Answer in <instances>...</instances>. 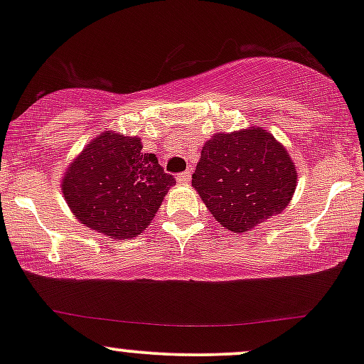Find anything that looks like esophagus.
<instances>
[{
    "label": "esophagus",
    "instance_id": "1",
    "mask_svg": "<svg viewBox=\"0 0 364 364\" xmlns=\"http://www.w3.org/2000/svg\"><path fill=\"white\" fill-rule=\"evenodd\" d=\"M177 181L181 182V183H189V181H191V171L186 170V171H182V173H178L177 175Z\"/></svg>",
    "mask_w": 364,
    "mask_h": 364
}]
</instances>
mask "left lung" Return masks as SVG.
<instances>
[{
  "instance_id": "obj_1",
  "label": "left lung",
  "mask_w": 364,
  "mask_h": 364,
  "mask_svg": "<svg viewBox=\"0 0 364 364\" xmlns=\"http://www.w3.org/2000/svg\"><path fill=\"white\" fill-rule=\"evenodd\" d=\"M193 186L225 229L246 232L287 208L296 171L274 136L250 128L218 134L203 146Z\"/></svg>"
}]
</instances>
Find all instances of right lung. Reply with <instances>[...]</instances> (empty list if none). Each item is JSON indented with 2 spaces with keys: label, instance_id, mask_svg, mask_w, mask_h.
Segmentation results:
<instances>
[{
  "label": "right lung",
  "instance_id": "1",
  "mask_svg": "<svg viewBox=\"0 0 364 364\" xmlns=\"http://www.w3.org/2000/svg\"><path fill=\"white\" fill-rule=\"evenodd\" d=\"M171 186L175 178L142 152L140 139L105 132L68 168L62 193L81 224L124 240L147 229Z\"/></svg>",
  "mask_w": 364,
  "mask_h": 364
}]
</instances>
